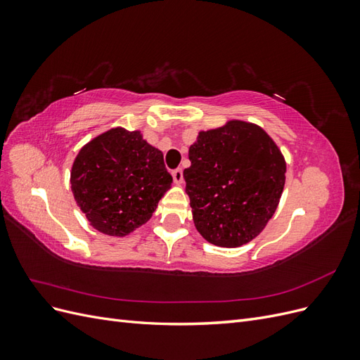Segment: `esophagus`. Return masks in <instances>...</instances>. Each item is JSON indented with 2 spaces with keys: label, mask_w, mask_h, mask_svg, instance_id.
<instances>
[{
  "label": "esophagus",
  "mask_w": 360,
  "mask_h": 360,
  "mask_svg": "<svg viewBox=\"0 0 360 360\" xmlns=\"http://www.w3.org/2000/svg\"><path fill=\"white\" fill-rule=\"evenodd\" d=\"M172 179H174V183L176 184H181L183 183V171L180 169V168H177V169H174L172 172Z\"/></svg>",
  "instance_id": "obj_1"
}]
</instances>
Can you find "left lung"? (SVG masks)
I'll return each instance as SVG.
<instances>
[{
  "instance_id": "left-lung-1",
  "label": "left lung",
  "mask_w": 360,
  "mask_h": 360,
  "mask_svg": "<svg viewBox=\"0 0 360 360\" xmlns=\"http://www.w3.org/2000/svg\"><path fill=\"white\" fill-rule=\"evenodd\" d=\"M183 171L192 219L216 246L238 248L264 230L276 212L287 163L263 127L230 120L201 130Z\"/></svg>"
}]
</instances>
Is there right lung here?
<instances>
[{
  "mask_svg": "<svg viewBox=\"0 0 360 360\" xmlns=\"http://www.w3.org/2000/svg\"><path fill=\"white\" fill-rule=\"evenodd\" d=\"M171 183L162 151L139 130L120 126L86 143L70 171L73 197L86 221L112 237L144 225Z\"/></svg>",
  "mask_w": 360,
  "mask_h": 360,
  "instance_id": "obj_1",
  "label": "right lung"
}]
</instances>
